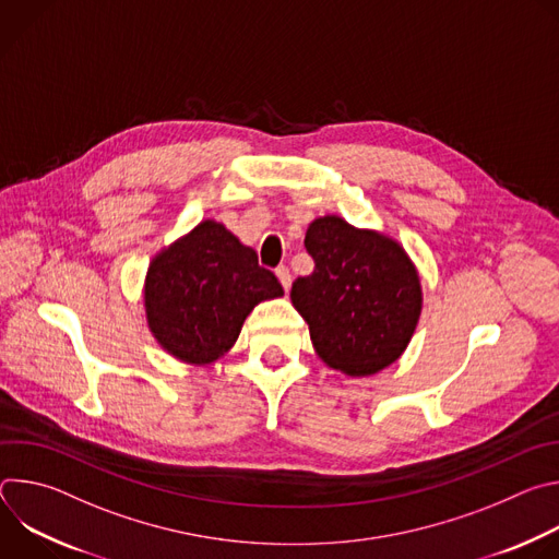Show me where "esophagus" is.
Returning a JSON list of instances; mask_svg holds the SVG:
<instances>
[{
    "mask_svg": "<svg viewBox=\"0 0 559 559\" xmlns=\"http://www.w3.org/2000/svg\"><path fill=\"white\" fill-rule=\"evenodd\" d=\"M276 276H278V281H281V285H283V289L287 292V289H289V285H292V274H289V267H285V265L276 267Z\"/></svg>",
    "mask_w": 559,
    "mask_h": 559,
    "instance_id": "obj_1",
    "label": "esophagus"
}]
</instances>
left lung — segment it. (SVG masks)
Masks as SVG:
<instances>
[{"mask_svg": "<svg viewBox=\"0 0 559 559\" xmlns=\"http://www.w3.org/2000/svg\"><path fill=\"white\" fill-rule=\"evenodd\" d=\"M305 248L313 272L298 276L289 296L318 358L347 376H371L401 358L423 309L420 278L403 246L321 216L309 223Z\"/></svg>", "mask_w": 559, "mask_h": 559, "instance_id": "obj_1", "label": "left lung"}]
</instances>
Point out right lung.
<instances>
[{"mask_svg":"<svg viewBox=\"0 0 559 559\" xmlns=\"http://www.w3.org/2000/svg\"><path fill=\"white\" fill-rule=\"evenodd\" d=\"M278 296L283 287L257 252L210 218L152 259L143 287L152 336L188 365L225 356L250 311Z\"/></svg>","mask_w":559,"mask_h":559,"instance_id":"obj_1","label":"right lung"}]
</instances>
